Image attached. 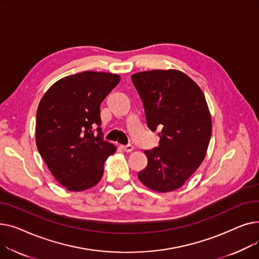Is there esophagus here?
Segmentation results:
<instances>
[{"label":"esophagus","mask_w":259,"mask_h":259,"mask_svg":"<svg viewBox=\"0 0 259 259\" xmlns=\"http://www.w3.org/2000/svg\"><path fill=\"white\" fill-rule=\"evenodd\" d=\"M122 150L126 151V152H131L133 150V146L132 145H125V146H121Z\"/></svg>","instance_id":"34e87169"}]
</instances>
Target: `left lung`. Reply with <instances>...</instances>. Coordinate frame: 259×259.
I'll use <instances>...</instances> for the list:
<instances>
[{
	"label": "left lung",
	"instance_id": "8db88e82",
	"mask_svg": "<svg viewBox=\"0 0 259 259\" xmlns=\"http://www.w3.org/2000/svg\"><path fill=\"white\" fill-rule=\"evenodd\" d=\"M142 99L147 125L158 132L159 145L146 150L140 181L157 192L181 188L206 156L212 133L201 89L179 70H151L131 76Z\"/></svg>",
	"mask_w": 259,
	"mask_h": 259
}]
</instances>
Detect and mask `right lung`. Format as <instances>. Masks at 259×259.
<instances>
[{
    "label": "right lung",
    "instance_id": "1",
    "mask_svg": "<svg viewBox=\"0 0 259 259\" xmlns=\"http://www.w3.org/2000/svg\"><path fill=\"white\" fill-rule=\"evenodd\" d=\"M119 79L106 72L72 74L54 83L39 102L37 150L52 175L69 191L97 185L105 160L116 151L103 138L100 106Z\"/></svg>",
    "mask_w": 259,
    "mask_h": 259
}]
</instances>
